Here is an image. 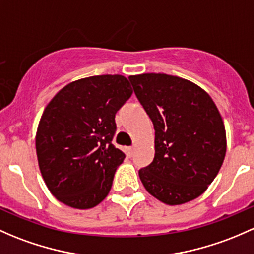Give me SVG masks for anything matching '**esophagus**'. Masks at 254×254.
<instances>
[{
    "instance_id": "esophagus-1",
    "label": "esophagus",
    "mask_w": 254,
    "mask_h": 254,
    "mask_svg": "<svg viewBox=\"0 0 254 254\" xmlns=\"http://www.w3.org/2000/svg\"><path fill=\"white\" fill-rule=\"evenodd\" d=\"M125 152H127V156L131 157L132 153H134V147H132V146H130V147H127V148H125Z\"/></svg>"
}]
</instances>
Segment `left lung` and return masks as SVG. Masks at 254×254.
<instances>
[{"instance_id": "1", "label": "left lung", "mask_w": 254, "mask_h": 254, "mask_svg": "<svg viewBox=\"0 0 254 254\" xmlns=\"http://www.w3.org/2000/svg\"><path fill=\"white\" fill-rule=\"evenodd\" d=\"M154 127V158L138 170L152 196L170 205L201 196L217 176L226 135L217 106L204 90L168 74L129 76Z\"/></svg>"}]
</instances>
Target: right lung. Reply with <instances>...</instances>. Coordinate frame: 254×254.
Wrapping results in <instances>:
<instances>
[{"label":"right lung","instance_id":"add662e5","mask_svg":"<svg viewBox=\"0 0 254 254\" xmlns=\"http://www.w3.org/2000/svg\"><path fill=\"white\" fill-rule=\"evenodd\" d=\"M131 95L123 75H96L64 86L45 108L36 132L37 161L58 201L89 209L109 193L125 158L112 143L116 114Z\"/></svg>","mask_w":254,"mask_h":254}]
</instances>
